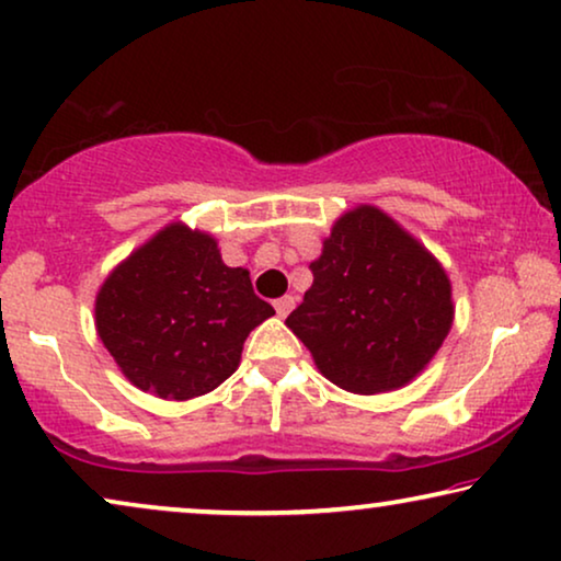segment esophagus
<instances>
[{
  "label": "esophagus",
  "instance_id": "esophagus-1",
  "mask_svg": "<svg viewBox=\"0 0 561 561\" xmlns=\"http://www.w3.org/2000/svg\"><path fill=\"white\" fill-rule=\"evenodd\" d=\"M273 306H275V311H278V317H288V313L294 311L296 298H294V296H283V298H278V301H275Z\"/></svg>",
  "mask_w": 561,
  "mask_h": 561
}]
</instances>
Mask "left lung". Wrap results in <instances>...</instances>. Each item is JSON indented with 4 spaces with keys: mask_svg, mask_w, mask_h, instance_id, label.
<instances>
[{
    "mask_svg": "<svg viewBox=\"0 0 561 561\" xmlns=\"http://www.w3.org/2000/svg\"><path fill=\"white\" fill-rule=\"evenodd\" d=\"M309 267L311 288L286 324L321 375L350 393L405 386L449 334L447 273L375 206L344 214Z\"/></svg>",
    "mask_w": 561,
    "mask_h": 561,
    "instance_id": "left-lung-1",
    "label": "left lung"
}]
</instances>
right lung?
<instances>
[{"mask_svg":"<svg viewBox=\"0 0 561 561\" xmlns=\"http://www.w3.org/2000/svg\"><path fill=\"white\" fill-rule=\"evenodd\" d=\"M273 313L209 234L171 225L104 280L96 332L137 388L186 401L237 370L248 334Z\"/></svg>","mask_w":561,"mask_h":561,"instance_id":"add662e5","label":"right lung"}]
</instances>
